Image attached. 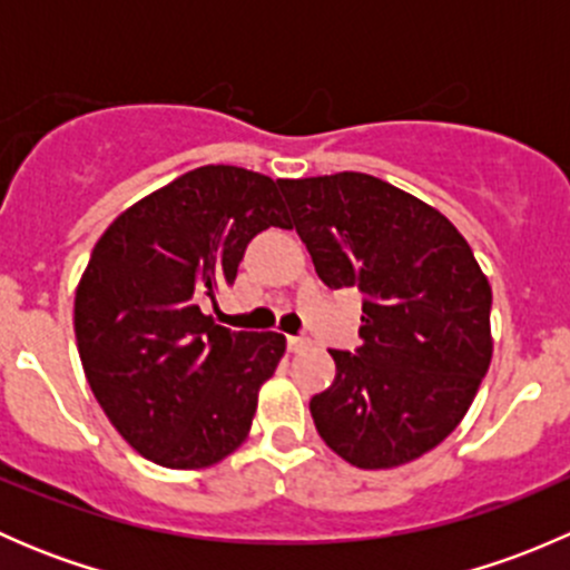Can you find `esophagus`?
Masks as SVG:
<instances>
[{
	"mask_svg": "<svg viewBox=\"0 0 570 570\" xmlns=\"http://www.w3.org/2000/svg\"><path fill=\"white\" fill-rule=\"evenodd\" d=\"M286 347H289L292 353H303V350L312 347V342H308V338H303V336H289V338H286Z\"/></svg>",
	"mask_w": 570,
	"mask_h": 570,
	"instance_id": "34e87169",
	"label": "esophagus"
}]
</instances>
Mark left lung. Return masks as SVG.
<instances>
[{
    "label": "left lung",
    "instance_id": "1",
    "mask_svg": "<svg viewBox=\"0 0 570 570\" xmlns=\"http://www.w3.org/2000/svg\"><path fill=\"white\" fill-rule=\"evenodd\" d=\"M322 284L364 295L358 350L312 400L317 433L358 469L439 446L491 366V284L463 234L416 195L353 174L278 178Z\"/></svg>",
    "mask_w": 570,
    "mask_h": 570
}]
</instances>
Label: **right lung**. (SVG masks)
I'll return each mask as SVG.
<instances>
[{
	"label": "right lung",
	"mask_w": 570,
	"mask_h": 570,
	"mask_svg": "<svg viewBox=\"0 0 570 570\" xmlns=\"http://www.w3.org/2000/svg\"><path fill=\"white\" fill-rule=\"evenodd\" d=\"M286 228L269 176L204 165L120 212L79 278L73 331L85 377L131 450L206 469L250 433L281 333H232L204 314L258 232Z\"/></svg>",
	"instance_id": "add662e5"
}]
</instances>
